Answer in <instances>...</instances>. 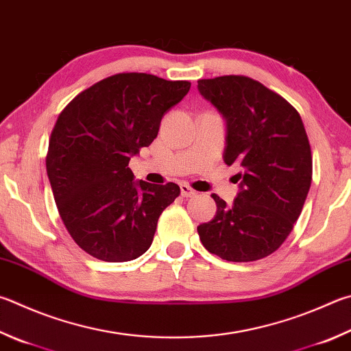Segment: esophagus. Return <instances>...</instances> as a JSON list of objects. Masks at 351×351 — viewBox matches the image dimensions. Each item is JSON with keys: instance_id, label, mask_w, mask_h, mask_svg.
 <instances>
[{"instance_id": "1", "label": "esophagus", "mask_w": 351, "mask_h": 351, "mask_svg": "<svg viewBox=\"0 0 351 351\" xmlns=\"http://www.w3.org/2000/svg\"><path fill=\"white\" fill-rule=\"evenodd\" d=\"M180 189H181V195L184 196V197H190V196H195L196 195V192L195 190L189 186V184H186V182H181L180 184Z\"/></svg>"}]
</instances>
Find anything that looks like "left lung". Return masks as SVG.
<instances>
[{"label": "left lung", "mask_w": 351, "mask_h": 351, "mask_svg": "<svg viewBox=\"0 0 351 351\" xmlns=\"http://www.w3.org/2000/svg\"><path fill=\"white\" fill-rule=\"evenodd\" d=\"M226 118L224 161L239 170L232 206L218 195L212 221L197 226L202 245L232 263L276 252L293 230L310 190L313 161L298 110L281 95L244 75L197 81Z\"/></svg>", "instance_id": "obj_1"}]
</instances>
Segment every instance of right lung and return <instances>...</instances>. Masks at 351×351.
<instances>
[{
	"mask_svg": "<svg viewBox=\"0 0 351 351\" xmlns=\"http://www.w3.org/2000/svg\"><path fill=\"white\" fill-rule=\"evenodd\" d=\"M189 90V81L124 72L82 90L60 113L47 176L69 234L90 256L125 263L149 250L159 215L181 190L133 181L129 161Z\"/></svg>",
	"mask_w": 351,
	"mask_h": 351,
	"instance_id": "obj_1",
	"label": "right lung"
}]
</instances>
